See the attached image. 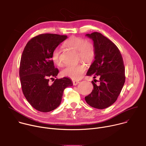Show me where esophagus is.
Masks as SVG:
<instances>
[{"mask_svg": "<svg viewBox=\"0 0 146 146\" xmlns=\"http://www.w3.org/2000/svg\"><path fill=\"white\" fill-rule=\"evenodd\" d=\"M78 83H80L79 81H76V80H73V84L74 86H76L77 85Z\"/></svg>", "mask_w": 146, "mask_h": 146, "instance_id": "obj_1", "label": "esophagus"}]
</instances>
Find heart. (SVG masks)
Wrapping results in <instances>:
<instances>
[{"label":"heart","mask_w":146,"mask_h":146,"mask_svg":"<svg viewBox=\"0 0 146 146\" xmlns=\"http://www.w3.org/2000/svg\"><path fill=\"white\" fill-rule=\"evenodd\" d=\"M65 44L77 51L78 57L86 62H90L95 56V48L93 44L90 42H86V40L78 36H71L66 40ZM52 60L54 63L58 66L63 65V62L60 56L59 48L56 47L52 52ZM86 70V66L84 64H80L76 65H69L62 71L64 76L69 77L73 80H80Z\"/></svg>","instance_id":"heart-1"}]
</instances>
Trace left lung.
Listing matches in <instances>:
<instances>
[{"label":"left lung","mask_w":146,"mask_h":146,"mask_svg":"<svg viewBox=\"0 0 146 146\" xmlns=\"http://www.w3.org/2000/svg\"><path fill=\"white\" fill-rule=\"evenodd\" d=\"M86 36L93 40L95 52V60L87 75L93 76L94 78L98 76L99 80L98 85L92 81L94 90L85 100L90 106L103 109L116 101L124 85L123 59L115 44L101 33L93 32Z\"/></svg>","instance_id":"8db88e82"}]
</instances>
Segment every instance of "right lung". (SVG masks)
I'll list each match as a JSON object with an SVG mask.
<instances>
[{"mask_svg": "<svg viewBox=\"0 0 146 146\" xmlns=\"http://www.w3.org/2000/svg\"><path fill=\"white\" fill-rule=\"evenodd\" d=\"M67 37L52 33L38 35L28 41L23 51L19 72L22 90L31 105L39 111L47 113L57 108L64 90L73 86L68 77L49 83L50 78H56L59 73L52 52Z\"/></svg>", "mask_w": 146, "mask_h": 146, "instance_id": "add662e5", "label": "right lung"}]
</instances>
